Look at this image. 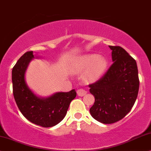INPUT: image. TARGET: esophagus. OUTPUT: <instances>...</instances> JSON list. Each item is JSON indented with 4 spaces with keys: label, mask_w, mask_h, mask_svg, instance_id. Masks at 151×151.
<instances>
[{
    "label": "esophagus",
    "mask_w": 151,
    "mask_h": 151,
    "mask_svg": "<svg viewBox=\"0 0 151 151\" xmlns=\"http://www.w3.org/2000/svg\"><path fill=\"white\" fill-rule=\"evenodd\" d=\"M77 94L79 96H83L87 94V91L83 88H80L77 90Z\"/></svg>",
    "instance_id": "1"
}]
</instances>
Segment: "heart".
I'll list each match as a JSON object with an SVG mask.
<instances>
[{
	"label": "heart",
	"mask_w": 151,
	"mask_h": 151,
	"mask_svg": "<svg viewBox=\"0 0 151 151\" xmlns=\"http://www.w3.org/2000/svg\"><path fill=\"white\" fill-rule=\"evenodd\" d=\"M107 66V59L104 56L87 54L77 57L70 64V70L73 73L85 71V79L91 83L98 81L101 77Z\"/></svg>",
	"instance_id": "b5f03b06"
}]
</instances>
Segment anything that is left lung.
<instances>
[{"mask_svg": "<svg viewBox=\"0 0 151 151\" xmlns=\"http://www.w3.org/2000/svg\"><path fill=\"white\" fill-rule=\"evenodd\" d=\"M113 64L105 75L89 85L95 101L90 112L96 120L111 124L120 120L131 111L139 88L136 61L120 46H109Z\"/></svg>", "mask_w": 151, "mask_h": 151, "instance_id": "8db88e82", "label": "left lung"}]
</instances>
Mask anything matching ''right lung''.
<instances>
[{"mask_svg":"<svg viewBox=\"0 0 151 151\" xmlns=\"http://www.w3.org/2000/svg\"><path fill=\"white\" fill-rule=\"evenodd\" d=\"M35 57L33 51L27 52L13 67V95L22 115L33 124L43 127H53L66 116L70 103L76 96L75 90L56 92L47 97L36 95L28 86L25 75L29 63Z\"/></svg>","mask_w":151,"mask_h":151,"instance_id":"right-lung-1","label":"right lung"}]
</instances>
